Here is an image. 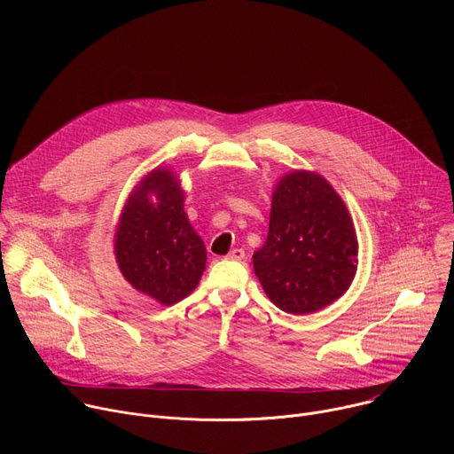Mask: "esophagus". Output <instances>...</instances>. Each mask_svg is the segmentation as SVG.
<instances>
[{"label": "esophagus", "mask_w": 454, "mask_h": 454, "mask_svg": "<svg viewBox=\"0 0 454 454\" xmlns=\"http://www.w3.org/2000/svg\"><path fill=\"white\" fill-rule=\"evenodd\" d=\"M226 258H230V261H242V258H244V249L235 247V249H231V251L226 254Z\"/></svg>", "instance_id": "esophagus-1"}]
</instances>
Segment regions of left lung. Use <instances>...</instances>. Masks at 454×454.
Here are the masks:
<instances>
[{
    "label": "left lung",
    "instance_id": "left-lung-1",
    "mask_svg": "<svg viewBox=\"0 0 454 454\" xmlns=\"http://www.w3.org/2000/svg\"><path fill=\"white\" fill-rule=\"evenodd\" d=\"M357 239L350 214L317 174L293 172L273 193L270 231L253 270L270 300L289 314H309L352 284Z\"/></svg>",
    "mask_w": 454,
    "mask_h": 454
}]
</instances>
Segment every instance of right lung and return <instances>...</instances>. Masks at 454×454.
I'll return each mask as SVG.
<instances>
[{"label":"right lung","mask_w":454,"mask_h":454,"mask_svg":"<svg viewBox=\"0 0 454 454\" xmlns=\"http://www.w3.org/2000/svg\"><path fill=\"white\" fill-rule=\"evenodd\" d=\"M154 192L157 201L150 200ZM172 172H151L129 198L114 239L116 262L140 293L172 305L198 287L207 249L183 210Z\"/></svg>","instance_id":"obj_1"}]
</instances>
